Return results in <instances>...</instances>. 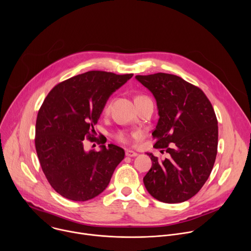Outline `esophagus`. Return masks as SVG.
I'll return each instance as SVG.
<instances>
[{"label": "esophagus", "instance_id": "esophagus-1", "mask_svg": "<svg viewBox=\"0 0 251 251\" xmlns=\"http://www.w3.org/2000/svg\"><path fill=\"white\" fill-rule=\"evenodd\" d=\"M138 154L136 153V152H134V151H132V150H127L126 151V156L127 157H136Z\"/></svg>", "mask_w": 251, "mask_h": 251}]
</instances>
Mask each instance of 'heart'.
<instances>
[{
    "label": "heart",
    "mask_w": 251,
    "mask_h": 251,
    "mask_svg": "<svg viewBox=\"0 0 251 251\" xmlns=\"http://www.w3.org/2000/svg\"><path fill=\"white\" fill-rule=\"evenodd\" d=\"M138 97H143V96H138ZM109 108H110V104L109 103L106 104V106L104 107L103 112L107 113L109 111ZM133 136H134V134H130V133L125 132V131H119L114 135V138H115L116 141L121 143V144H129Z\"/></svg>",
    "instance_id": "heart-1"
}]
</instances>
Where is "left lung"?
Returning a JSON list of instances; mask_svg holds the SVG:
<instances>
[{"label": "left lung", "mask_w": 251, "mask_h": 251, "mask_svg": "<svg viewBox=\"0 0 251 251\" xmlns=\"http://www.w3.org/2000/svg\"><path fill=\"white\" fill-rule=\"evenodd\" d=\"M136 79L156 98L160 118L152 133L154 147L169 154L164 161L148 154L152 167L143 182L160 201H186L202 188L216 161V113L201 88L176 75L159 73Z\"/></svg>", "instance_id": "8db88e82"}]
</instances>
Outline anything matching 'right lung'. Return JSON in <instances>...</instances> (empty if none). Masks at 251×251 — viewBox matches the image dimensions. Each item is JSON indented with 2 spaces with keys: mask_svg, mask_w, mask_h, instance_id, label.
Masks as SVG:
<instances>
[{
  "mask_svg": "<svg viewBox=\"0 0 251 251\" xmlns=\"http://www.w3.org/2000/svg\"><path fill=\"white\" fill-rule=\"evenodd\" d=\"M132 76L87 71L59 82L44 100L35 123V150L47 180L63 198L85 201L97 197L124 159V150L113 144L86 152L83 140L97 141L94 125L107 99Z\"/></svg>",
  "mask_w": 251,
  "mask_h": 251,
  "instance_id": "obj_1",
  "label": "right lung"
}]
</instances>
